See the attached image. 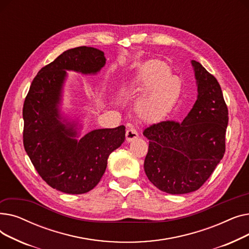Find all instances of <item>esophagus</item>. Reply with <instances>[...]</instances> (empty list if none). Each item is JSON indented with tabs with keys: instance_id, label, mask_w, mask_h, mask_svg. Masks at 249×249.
I'll list each match as a JSON object with an SVG mask.
<instances>
[{
	"instance_id": "obj_1",
	"label": "esophagus",
	"mask_w": 249,
	"mask_h": 249,
	"mask_svg": "<svg viewBox=\"0 0 249 249\" xmlns=\"http://www.w3.org/2000/svg\"><path fill=\"white\" fill-rule=\"evenodd\" d=\"M137 137H138V132H137V130L135 128L130 127V128L127 129V131H126V140L128 142L136 139Z\"/></svg>"
}]
</instances>
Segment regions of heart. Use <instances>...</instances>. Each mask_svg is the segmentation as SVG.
Returning a JSON list of instances; mask_svg holds the SVG:
<instances>
[{"mask_svg":"<svg viewBox=\"0 0 249 249\" xmlns=\"http://www.w3.org/2000/svg\"><path fill=\"white\" fill-rule=\"evenodd\" d=\"M134 85L139 89H145L136 104V110L149 121L162 119L179 95L178 80L172 76L171 68L160 60L140 64L134 76Z\"/></svg>","mask_w":249,"mask_h":249,"instance_id":"b5f03b06","label":"heart"}]
</instances>
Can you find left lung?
Masks as SVG:
<instances>
[{"mask_svg": "<svg viewBox=\"0 0 249 249\" xmlns=\"http://www.w3.org/2000/svg\"><path fill=\"white\" fill-rule=\"evenodd\" d=\"M198 99L181 123L165 120L147 127L144 172L162 192L181 195L200 189L225 153L228 108L216 77L193 60Z\"/></svg>", "mask_w": 249, "mask_h": 249, "instance_id": "left-lung-1", "label": "left lung"}]
</instances>
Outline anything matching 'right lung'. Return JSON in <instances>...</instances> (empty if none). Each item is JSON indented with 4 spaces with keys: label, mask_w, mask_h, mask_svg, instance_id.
I'll list each match as a JSON object with an SVG mask.
<instances>
[{
    "label": "right lung",
    "mask_w": 249,
    "mask_h": 249,
    "mask_svg": "<svg viewBox=\"0 0 249 249\" xmlns=\"http://www.w3.org/2000/svg\"><path fill=\"white\" fill-rule=\"evenodd\" d=\"M106 58L101 50L80 46L64 51L38 71L23 105V144L38 175L48 186L67 194L93 190L107 167L109 155L125 139V126L98 129L74 139L73 126L58 112L65 71L95 73Z\"/></svg>",
    "instance_id": "1"
}]
</instances>
